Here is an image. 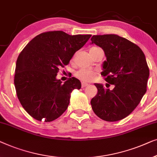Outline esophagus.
Masks as SVG:
<instances>
[{
  "label": "esophagus",
  "instance_id": "obj_1",
  "mask_svg": "<svg viewBox=\"0 0 157 157\" xmlns=\"http://www.w3.org/2000/svg\"><path fill=\"white\" fill-rule=\"evenodd\" d=\"M81 85H82V87L84 88V87H87V86L88 85V84H87V83H86V82H82Z\"/></svg>",
  "mask_w": 157,
  "mask_h": 157
}]
</instances>
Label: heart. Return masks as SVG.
Returning <instances> with one entry per match:
<instances>
[{"label":"heart","mask_w":157,"mask_h":157,"mask_svg":"<svg viewBox=\"0 0 157 157\" xmlns=\"http://www.w3.org/2000/svg\"><path fill=\"white\" fill-rule=\"evenodd\" d=\"M98 48H99L97 47L92 48L90 52H93L95 50L98 49ZM75 76L82 82H91L95 78L96 72H94L91 70L81 68V69L75 72Z\"/></svg>","instance_id":"b5f03b06"}]
</instances>
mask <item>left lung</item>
<instances>
[{"instance_id":"8db88e82","label":"left lung","mask_w":157,"mask_h":157,"mask_svg":"<svg viewBox=\"0 0 157 157\" xmlns=\"http://www.w3.org/2000/svg\"><path fill=\"white\" fill-rule=\"evenodd\" d=\"M92 43L100 46L107 60L101 75L107 82L95 83L98 92L92 99L93 112L101 120L116 122L125 118L137 107L147 92L149 70L141 48L115 34L93 35ZM110 84L113 89H109Z\"/></svg>"}]
</instances>
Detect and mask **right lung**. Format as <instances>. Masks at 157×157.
Instances as JSON below:
<instances>
[{
	"instance_id": "add662e5",
	"label": "right lung",
	"mask_w": 157,
	"mask_h": 157,
	"mask_svg": "<svg viewBox=\"0 0 157 157\" xmlns=\"http://www.w3.org/2000/svg\"><path fill=\"white\" fill-rule=\"evenodd\" d=\"M91 36L70 35L60 30L45 32L22 50L17 59L14 85L20 102L33 118L52 122L65 112L70 93L80 89L81 83L75 78L62 83L57 74Z\"/></svg>"
}]
</instances>
